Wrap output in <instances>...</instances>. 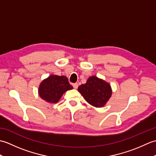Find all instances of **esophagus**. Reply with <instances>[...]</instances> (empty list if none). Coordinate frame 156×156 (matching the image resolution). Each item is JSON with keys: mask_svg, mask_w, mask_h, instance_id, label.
<instances>
[{"mask_svg": "<svg viewBox=\"0 0 156 156\" xmlns=\"http://www.w3.org/2000/svg\"><path fill=\"white\" fill-rule=\"evenodd\" d=\"M72 86H73V87H74L75 89H76V88H78V83H74V84H72Z\"/></svg>", "mask_w": 156, "mask_h": 156, "instance_id": "1", "label": "esophagus"}]
</instances>
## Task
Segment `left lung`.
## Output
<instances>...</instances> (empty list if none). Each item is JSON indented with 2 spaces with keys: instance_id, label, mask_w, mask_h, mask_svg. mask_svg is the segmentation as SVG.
<instances>
[{
  "instance_id": "obj_1",
  "label": "left lung",
  "mask_w": 156,
  "mask_h": 156,
  "mask_svg": "<svg viewBox=\"0 0 156 156\" xmlns=\"http://www.w3.org/2000/svg\"><path fill=\"white\" fill-rule=\"evenodd\" d=\"M78 90L87 102L95 107H104L112 95L111 85L95 76L88 78L86 84L79 86Z\"/></svg>"
}]
</instances>
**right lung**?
I'll return each mask as SVG.
<instances>
[{
    "mask_svg": "<svg viewBox=\"0 0 156 156\" xmlns=\"http://www.w3.org/2000/svg\"><path fill=\"white\" fill-rule=\"evenodd\" d=\"M72 88L66 76L51 75L41 82L38 91L43 100L49 103H56L65 92Z\"/></svg>",
    "mask_w": 156,
    "mask_h": 156,
    "instance_id": "add662e5",
    "label": "right lung"
}]
</instances>
